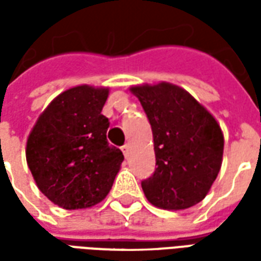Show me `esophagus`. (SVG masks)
I'll use <instances>...</instances> for the list:
<instances>
[{"instance_id":"esophagus-1","label":"esophagus","mask_w":261,"mask_h":261,"mask_svg":"<svg viewBox=\"0 0 261 261\" xmlns=\"http://www.w3.org/2000/svg\"><path fill=\"white\" fill-rule=\"evenodd\" d=\"M121 151H123V153H124V156H127L128 152H130V144H124V145L121 147Z\"/></svg>"}]
</instances>
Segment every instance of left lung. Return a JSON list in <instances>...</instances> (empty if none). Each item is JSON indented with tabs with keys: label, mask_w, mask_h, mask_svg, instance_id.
I'll return each instance as SVG.
<instances>
[{
	"label": "left lung",
	"mask_w": 261,
	"mask_h": 261,
	"mask_svg": "<svg viewBox=\"0 0 261 261\" xmlns=\"http://www.w3.org/2000/svg\"><path fill=\"white\" fill-rule=\"evenodd\" d=\"M152 127L156 169L141 183L152 205L186 210L204 200L222 165L224 134L213 114L169 82L131 86Z\"/></svg>",
	"instance_id": "1"
}]
</instances>
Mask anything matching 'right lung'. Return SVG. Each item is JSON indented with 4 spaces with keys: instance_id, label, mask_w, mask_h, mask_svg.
<instances>
[{
    "instance_id": "1",
    "label": "right lung",
    "mask_w": 261,
    "mask_h": 261,
    "mask_svg": "<svg viewBox=\"0 0 261 261\" xmlns=\"http://www.w3.org/2000/svg\"><path fill=\"white\" fill-rule=\"evenodd\" d=\"M106 86L78 85L61 92L39 116L26 141V162L39 190L64 210L105 200L123 162L109 145L102 114Z\"/></svg>"
}]
</instances>
